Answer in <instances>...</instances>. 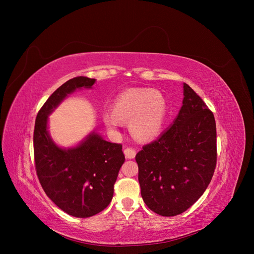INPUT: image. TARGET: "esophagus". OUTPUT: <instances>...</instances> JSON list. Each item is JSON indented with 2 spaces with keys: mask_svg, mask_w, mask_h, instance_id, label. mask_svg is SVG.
I'll return each mask as SVG.
<instances>
[{
  "mask_svg": "<svg viewBox=\"0 0 254 254\" xmlns=\"http://www.w3.org/2000/svg\"><path fill=\"white\" fill-rule=\"evenodd\" d=\"M124 152H125V155H126L127 158H134L136 156V153H137V151L131 147H127Z\"/></svg>",
  "mask_w": 254,
  "mask_h": 254,
  "instance_id": "1",
  "label": "esophagus"
}]
</instances>
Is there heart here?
<instances>
[{"instance_id": "1", "label": "heart", "mask_w": 254, "mask_h": 254, "mask_svg": "<svg viewBox=\"0 0 254 254\" xmlns=\"http://www.w3.org/2000/svg\"><path fill=\"white\" fill-rule=\"evenodd\" d=\"M167 115V103L158 90L128 88L116 97L113 109L103 112L106 127L116 130L123 122H128L130 134L147 141L161 131Z\"/></svg>"}]
</instances>
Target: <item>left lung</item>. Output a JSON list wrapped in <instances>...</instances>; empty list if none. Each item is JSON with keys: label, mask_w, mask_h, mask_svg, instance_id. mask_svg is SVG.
I'll use <instances>...</instances> for the list:
<instances>
[{"label": "left lung", "mask_w": 254, "mask_h": 254, "mask_svg": "<svg viewBox=\"0 0 254 254\" xmlns=\"http://www.w3.org/2000/svg\"><path fill=\"white\" fill-rule=\"evenodd\" d=\"M183 95L171 127L136 155L143 201L162 216L191 207L208 188L217 162L214 115L186 83Z\"/></svg>", "instance_id": "left-lung-1"}]
</instances>
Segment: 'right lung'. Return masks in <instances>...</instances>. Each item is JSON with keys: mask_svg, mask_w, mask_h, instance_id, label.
<instances>
[{"mask_svg": "<svg viewBox=\"0 0 254 254\" xmlns=\"http://www.w3.org/2000/svg\"><path fill=\"white\" fill-rule=\"evenodd\" d=\"M95 82L78 76L60 86L39 110L34 129L35 167L42 189L60 209L80 218L96 215L110 204L125 163L123 145L107 142L93 131L76 147L63 149L48 134L47 118L71 92Z\"/></svg>", "mask_w": 254, "mask_h": 254, "instance_id": "1", "label": "right lung"}]
</instances>
